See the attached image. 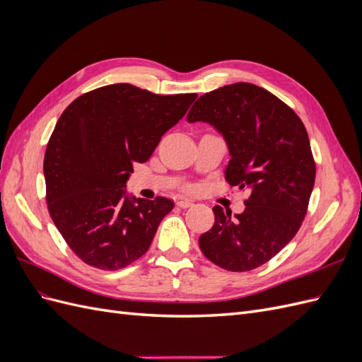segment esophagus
I'll return each instance as SVG.
<instances>
[{
    "label": "esophagus",
    "instance_id": "1",
    "mask_svg": "<svg viewBox=\"0 0 362 362\" xmlns=\"http://www.w3.org/2000/svg\"><path fill=\"white\" fill-rule=\"evenodd\" d=\"M178 206H181V208H189V206H193V201H190V199H178Z\"/></svg>",
    "mask_w": 362,
    "mask_h": 362
}]
</instances>
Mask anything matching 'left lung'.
I'll return each mask as SVG.
<instances>
[{"instance_id":"obj_1","label":"left lung","mask_w":362,"mask_h":362,"mask_svg":"<svg viewBox=\"0 0 362 362\" xmlns=\"http://www.w3.org/2000/svg\"><path fill=\"white\" fill-rule=\"evenodd\" d=\"M187 120L206 122L226 141L225 180L247 189L245 211L216 205L214 225L199 237L216 266L247 272L264 264L299 231L315 180L308 133L299 116L269 90L234 83L202 95Z\"/></svg>"}]
</instances>
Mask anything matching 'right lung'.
<instances>
[{
    "mask_svg": "<svg viewBox=\"0 0 362 362\" xmlns=\"http://www.w3.org/2000/svg\"><path fill=\"white\" fill-rule=\"evenodd\" d=\"M196 93L157 95L119 83L87 92L57 120L43 158L49 216L86 264L119 270L149 249L173 202L127 193L134 163L187 113Z\"/></svg>",
    "mask_w": 362,
    "mask_h": 362,
    "instance_id": "obj_1",
    "label": "right lung"
}]
</instances>
